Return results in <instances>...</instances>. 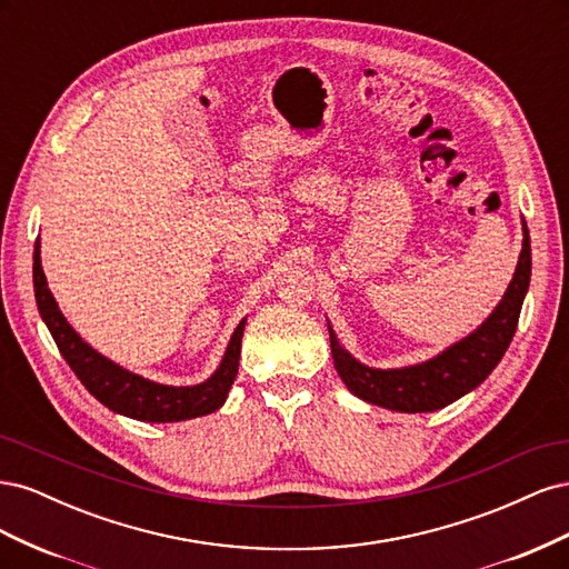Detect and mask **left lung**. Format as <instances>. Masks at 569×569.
I'll return each instance as SVG.
<instances>
[{
	"instance_id": "8db88e82",
	"label": "left lung",
	"mask_w": 569,
	"mask_h": 569,
	"mask_svg": "<svg viewBox=\"0 0 569 569\" xmlns=\"http://www.w3.org/2000/svg\"><path fill=\"white\" fill-rule=\"evenodd\" d=\"M522 234L525 239L518 268H515L512 282L508 284L501 303L496 306V311L472 335L460 339L439 356L425 360V363L396 370L368 368L358 363L347 349L339 347L332 327L327 325L335 368L341 382L358 399L399 412L439 410L485 382L510 347L529 289L531 244L527 222H522Z\"/></svg>"
}]
</instances>
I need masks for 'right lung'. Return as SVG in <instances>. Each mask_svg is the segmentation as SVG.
<instances>
[{"label":"right lung","instance_id":"right-lung-1","mask_svg":"<svg viewBox=\"0 0 569 569\" xmlns=\"http://www.w3.org/2000/svg\"><path fill=\"white\" fill-rule=\"evenodd\" d=\"M32 282H36L40 316L49 327L51 337H54L66 363L78 375V380L84 385V389L109 410L142 422H180L189 418L209 416V412L226 403L228 391L237 377L239 351H242V335L247 320L237 325V330L226 349V356H222L218 370L209 380L194 387H168L144 380L140 375L116 366L113 360L97 353L88 341H82V337L66 322L47 287L40 258V239L36 242V253H32Z\"/></svg>","mask_w":569,"mask_h":569}]
</instances>
